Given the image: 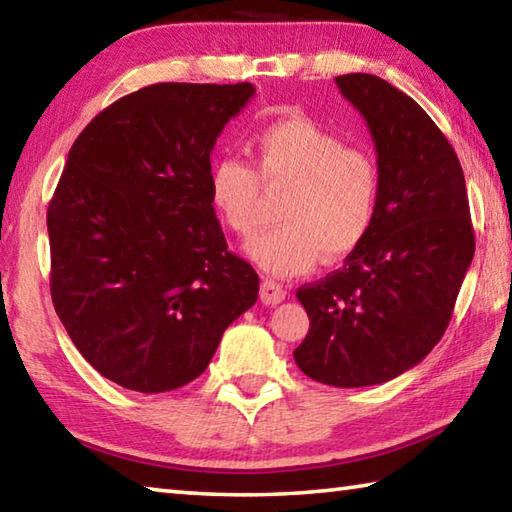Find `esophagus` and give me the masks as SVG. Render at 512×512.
I'll return each instance as SVG.
<instances>
[{"label":"esophagus","instance_id":"obj_1","mask_svg":"<svg viewBox=\"0 0 512 512\" xmlns=\"http://www.w3.org/2000/svg\"><path fill=\"white\" fill-rule=\"evenodd\" d=\"M259 298H262L264 305L275 307V305H280L284 298H287V291H284V287H282L280 282L264 280L262 287H259Z\"/></svg>","mask_w":512,"mask_h":512}]
</instances>
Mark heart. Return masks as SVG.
<instances>
[{
    "label": "heart",
    "mask_w": 512,
    "mask_h": 512,
    "mask_svg": "<svg viewBox=\"0 0 512 512\" xmlns=\"http://www.w3.org/2000/svg\"><path fill=\"white\" fill-rule=\"evenodd\" d=\"M250 146L255 169L223 155L207 173V192L219 219L248 237L262 221V185H289L277 212L282 225L246 244L262 271L277 277L307 273L320 257L336 262L368 237L379 203V169L370 153L345 146L343 137L305 115L262 126Z\"/></svg>",
    "instance_id": "obj_1"
}]
</instances>
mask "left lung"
Returning a JSON list of instances; mask_svg holds the SVG:
<instances>
[{
	"mask_svg": "<svg viewBox=\"0 0 512 512\" xmlns=\"http://www.w3.org/2000/svg\"><path fill=\"white\" fill-rule=\"evenodd\" d=\"M334 81L375 142L379 203L343 268L298 289L309 334L293 359L320 384L359 388L418 366L443 339L474 232L461 162L427 112L379 76Z\"/></svg>",
	"mask_w": 512,
	"mask_h": 512,
	"instance_id": "1",
	"label": "left lung"
}]
</instances>
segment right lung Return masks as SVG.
<instances>
[{"label": "right lung", "instance_id": "obj_1", "mask_svg": "<svg viewBox=\"0 0 512 512\" xmlns=\"http://www.w3.org/2000/svg\"><path fill=\"white\" fill-rule=\"evenodd\" d=\"M253 83H155L99 112L49 203L51 300L103 377L137 393L194 381L259 277L207 192L210 153Z\"/></svg>", "mask_w": 512, "mask_h": 512}]
</instances>
